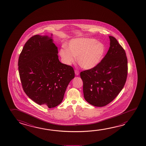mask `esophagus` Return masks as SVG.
Returning <instances> with one entry per match:
<instances>
[{
    "mask_svg": "<svg viewBox=\"0 0 146 146\" xmlns=\"http://www.w3.org/2000/svg\"><path fill=\"white\" fill-rule=\"evenodd\" d=\"M75 75H77V76L79 74V71H78L77 70H75Z\"/></svg>",
    "mask_w": 146,
    "mask_h": 146,
    "instance_id": "34e87169",
    "label": "esophagus"
}]
</instances>
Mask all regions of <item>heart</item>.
<instances>
[{"instance_id":"1","label":"heart","mask_w":146,"mask_h":146,"mask_svg":"<svg viewBox=\"0 0 146 146\" xmlns=\"http://www.w3.org/2000/svg\"><path fill=\"white\" fill-rule=\"evenodd\" d=\"M106 48L104 44L93 38H81L72 39L68 49L60 50V55L66 64H71L77 57V62L84 69L94 68L104 56Z\"/></svg>"}]
</instances>
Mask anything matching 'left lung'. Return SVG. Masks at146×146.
<instances>
[{
  "label": "left lung",
  "mask_w": 146,
  "mask_h": 146,
  "mask_svg": "<svg viewBox=\"0 0 146 146\" xmlns=\"http://www.w3.org/2000/svg\"><path fill=\"white\" fill-rule=\"evenodd\" d=\"M107 53L97 66L80 72L85 100L104 107L114 100L125 86L128 74L125 51L115 37L109 36Z\"/></svg>",
  "instance_id": "obj_1"
}]
</instances>
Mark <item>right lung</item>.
<instances>
[{"label":"right lung","mask_w":146,"mask_h":146,"mask_svg":"<svg viewBox=\"0 0 146 146\" xmlns=\"http://www.w3.org/2000/svg\"><path fill=\"white\" fill-rule=\"evenodd\" d=\"M52 36L31 37L23 46L18 63L23 91L34 102L49 108L62 102L75 77L71 66L59 62Z\"/></svg>","instance_id":"right-lung-1"}]
</instances>
